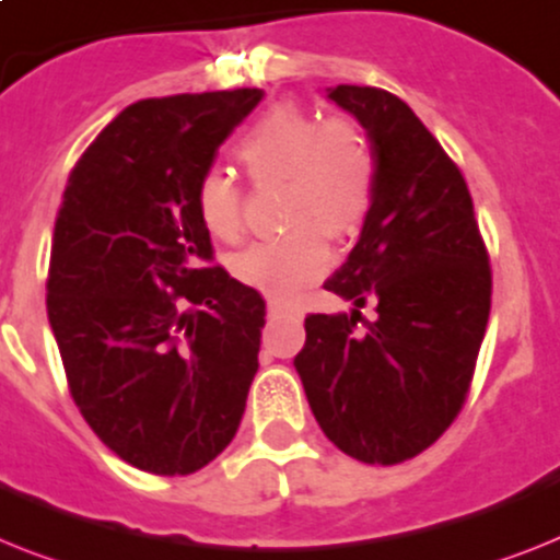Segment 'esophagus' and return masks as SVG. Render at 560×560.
Returning a JSON list of instances; mask_svg holds the SVG:
<instances>
[{"label": "esophagus", "instance_id": "34e87169", "mask_svg": "<svg viewBox=\"0 0 560 560\" xmlns=\"http://www.w3.org/2000/svg\"><path fill=\"white\" fill-rule=\"evenodd\" d=\"M281 313H288V304L281 302V299H267V316L276 319V316H281Z\"/></svg>", "mask_w": 560, "mask_h": 560}]
</instances>
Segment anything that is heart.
Segmentation results:
<instances>
[{"instance_id": "b5f03b06", "label": "heart", "mask_w": 560, "mask_h": 560, "mask_svg": "<svg viewBox=\"0 0 560 560\" xmlns=\"http://www.w3.org/2000/svg\"><path fill=\"white\" fill-rule=\"evenodd\" d=\"M253 180H288V235L258 241L235 258V276L270 295L288 299L325 276L327 235L357 233L374 198V152L365 135L345 120L319 122L295 103L272 106L238 147ZM203 226L221 241L244 230V203L224 170L203 172L195 189Z\"/></svg>"}]
</instances>
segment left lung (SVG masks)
I'll use <instances>...</instances> for the list:
<instances>
[{"label":"left lung","mask_w":560,"mask_h":560,"mask_svg":"<svg viewBox=\"0 0 560 560\" xmlns=\"http://www.w3.org/2000/svg\"><path fill=\"white\" fill-rule=\"evenodd\" d=\"M327 100L365 129L374 198L357 247L325 281L351 313H311L293 365L325 438L357 460L394 466L460 411L492 272L469 186L420 117L371 85H336ZM365 303L377 319L357 331Z\"/></svg>","instance_id":"left-lung-1"}]
</instances>
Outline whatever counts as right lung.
I'll list each match as a JSON object with an SVG mask.
<instances>
[{
  "mask_svg": "<svg viewBox=\"0 0 560 560\" xmlns=\"http://www.w3.org/2000/svg\"><path fill=\"white\" fill-rule=\"evenodd\" d=\"M261 89L131 103L68 177L48 322L77 408L112 452L192 475L238 431L265 299L212 258L195 189Z\"/></svg>",
  "mask_w": 560,
  "mask_h": 560,
  "instance_id": "add662e5",
  "label": "right lung"
}]
</instances>
